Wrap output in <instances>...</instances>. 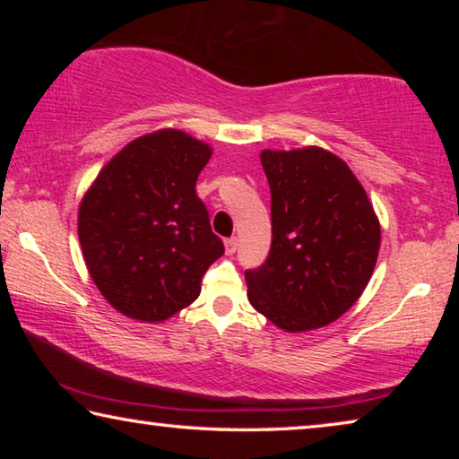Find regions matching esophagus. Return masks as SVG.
Masks as SVG:
<instances>
[{"label": "esophagus", "mask_w": 459, "mask_h": 459, "mask_svg": "<svg viewBox=\"0 0 459 459\" xmlns=\"http://www.w3.org/2000/svg\"><path fill=\"white\" fill-rule=\"evenodd\" d=\"M237 247H238V238L237 237H230V238L224 240V251H227V255L235 253Z\"/></svg>", "instance_id": "obj_1"}]
</instances>
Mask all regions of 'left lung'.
Returning a JSON list of instances; mask_svg holds the SVG:
<instances>
[{
	"mask_svg": "<svg viewBox=\"0 0 459 459\" xmlns=\"http://www.w3.org/2000/svg\"><path fill=\"white\" fill-rule=\"evenodd\" d=\"M271 188V251L245 271L251 306L285 332L348 312L377 265L380 224L344 160L322 147L261 152Z\"/></svg>",
	"mask_w": 459,
	"mask_h": 459,
	"instance_id": "8db88e82",
	"label": "left lung"
}]
</instances>
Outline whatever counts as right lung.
Returning a JSON list of instances; mask_svg holds the SVG:
<instances>
[{"label":"right lung","instance_id":"1","mask_svg":"<svg viewBox=\"0 0 459 459\" xmlns=\"http://www.w3.org/2000/svg\"><path fill=\"white\" fill-rule=\"evenodd\" d=\"M211 155V145L180 129L153 131L123 147L81 200L89 273L131 320L164 322L190 306L224 253L196 196Z\"/></svg>","mask_w":459,"mask_h":459}]
</instances>
